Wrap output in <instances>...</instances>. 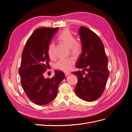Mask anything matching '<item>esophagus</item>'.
Returning a JSON list of instances; mask_svg holds the SVG:
<instances>
[{
	"label": "esophagus",
	"instance_id": "34e87169",
	"mask_svg": "<svg viewBox=\"0 0 132 132\" xmlns=\"http://www.w3.org/2000/svg\"><path fill=\"white\" fill-rule=\"evenodd\" d=\"M64 74H65L66 77H67V76H68L70 74V72H69V71H65Z\"/></svg>",
	"mask_w": 132,
	"mask_h": 132
}]
</instances>
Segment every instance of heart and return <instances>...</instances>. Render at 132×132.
<instances>
[{
  "instance_id": "heart-1",
  "label": "heart",
  "mask_w": 132,
  "mask_h": 132,
  "mask_svg": "<svg viewBox=\"0 0 132 132\" xmlns=\"http://www.w3.org/2000/svg\"><path fill=\"white\" fill-rule=\"evenodd\" d=\"M58 40L69 47V51L71 54L78 56L82 52L81 44L78 41H76V38L74 35L68 29L64 30L58 36ZM55 46L53 43H51L48 48V54L51 59H54L55 57ZM75 62V59L73 57H70L60 59L55 64V68L57 69L68 71L70 70L74 65Z\"/></svg>"
}]
</instances>
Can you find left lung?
I'll return each mask as SVG.
<instances>
[{
  "label": "left lung",
  "mask_w": 132,
  "mask_h": 132,
  "mask_svg": "<svg viewBox=\"0 0 132 132\" xmlns=\"http://www.w3.org/2000/svg\"><path fill=\"white\" fill-rule=\"evenodd\" d=\"M79 34L82 50L76 67L83 70L72 73L78 80L74 91L79 98L91 102L100 97L105 89L110 75L108 58L102 41L95 32L81 26Z\"/></svg>",
  "instance_id": "obj_1"
}]
</instances>
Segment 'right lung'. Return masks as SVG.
Here are the masks:
<instances>
[{
    "instance_id": "obj_1",
    "label": "right lung",
    "mask_w": 132,
    "mask_h": 132,
    "mask_svg": "<svg viewBox=\"0 0 132 132\" xmlns=\"http://www.w3.org/2000/svg\"><path fill=\"white\" fill-rule=\"evenodd\" d=\"M58 30V27L36 29L27 39L22 53L19 69L21 86L28 98L40 106L55 98L59 84L65 77L62 71L57 70L51 79L43 76L50 61L48 48Z\"/></svg>"
}]
</instances>
